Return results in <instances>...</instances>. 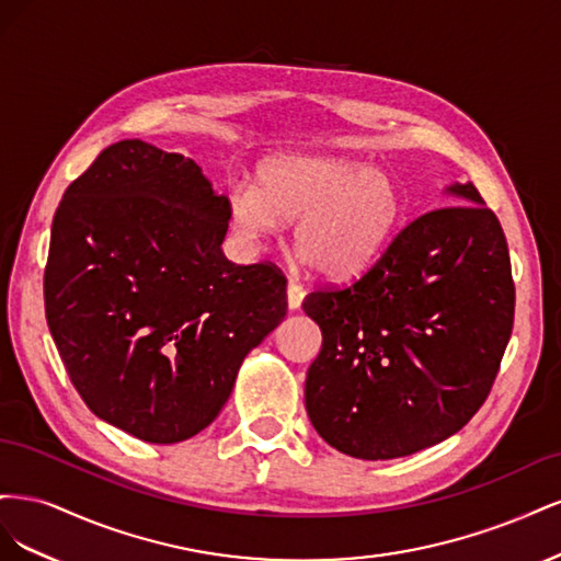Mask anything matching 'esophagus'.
Here are the masks:
<instances>
[{
	"label": "esophagus",
	"instance_id": "esophagus-1",
	"mask_svg": "<svg viewBox=\"0 0 561 561\" xmlns=\"http://www.w3.org/2000/svg\"><path fill=\"white\" fill-rule=\"evenodd\" d=\"M304 295H307V293H304V287L299 283H295V280L287 283V309L297 311L301 307Z\"/></svg>",
	"mask_w": 561,
	"mask_h": 561
}]
</instances>
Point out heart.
I'll list each match as a JSON object with an SVG mask.
<instances>
[{"instance_id":"obj_1","label":"heart","mask_w":561,"mask_h":561,"mask_svg":"<svg viewBox=\"0 0 561 561\" xmlns=\"http://www.w3.org/2000/svg\"><path fill=\"white\" fill-rule=\"evenodd\" d=\"M404 194L393 175L358 159L278 154L262 163L257 190L233 192V225L264 239L295 222V248L322 276L351 278L375 262L404 219Z\"/></svg>"}]
</instances>
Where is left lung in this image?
I'll return each mask as SVG.
<instances>
[{
  "instance_id": "1",
  "label": "left lung",
  "mask_w": 561,
  "mask_h": 561,
  "mask_svg": "<svg viewBox=\"0 0 561 561\" xmlns=\"http://www.w3.org/2000/svg\"><path fill=\"white\" fill-rule=\"evenodd\" d=\"M445 192L461 206L421 215L363 278L304 299L322 332L304 388L309 419L330 447L363 461L461 431L511 342L515 283L501 222L472 182Z\"/></svg>"
}]
</instances>
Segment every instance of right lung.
I'll return each mask as SVG.
<instances>
[{
  "instance_id": "add662e5",
  "label": "right lung",
  "mask_w": 561,
  "mask_h": 561,
  "mask_svg": "<svg viewBox=\"0 0 561 561\" xmlns=\"http://www.w3.org/2000/svg\"><path fill=\"white\" fill-rule=\"evenodd\" d=\"M231 206L182 154L122 140L62 194L44 307L77 393L151 445L222 412L245 355L285 318L274 264L225 257Z\"/></svg>"
}]
</instances>
